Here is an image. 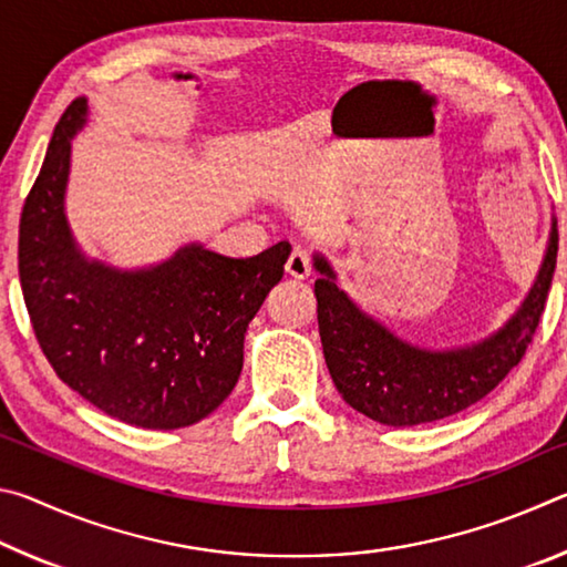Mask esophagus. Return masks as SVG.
<instances>
[{"label":"esophagus","instance_id":"1","mask_svg":"<svg viewBox=\"0 0 567 567\" xmlns=\"http://www.w3.org/2000/svg\"><path fill=\"white\" fill-rule=\"evenodd\" d=\"M310 270H312V265H310V255L305 252V249H292V255L287 257V265H285V272L290 275V277H295V280H305V277H310Z\"/></svg>","mask_w":567,"mask_h":567}]
</instances>
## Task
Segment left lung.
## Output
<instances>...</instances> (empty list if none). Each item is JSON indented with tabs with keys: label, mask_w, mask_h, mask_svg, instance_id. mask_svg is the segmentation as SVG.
<instances>
[{
	"label": "left lung",
	"mask_w": 567,
	"mask_h": 567,
	"mask_svg": "<svg viewBox=\"0 0 567 567\" xmlns=\"http://www.w3.org/2000/svg\"><path fill=\"white\" fill-rule=\"evenodd\" d=\"M555 260L558 219L553 217L540 270L511 320L480 342L430 350L398 338L360 310L340 290L328 257L315 252L320 340L334 388L352 410L390 427L425 425L475 405L523 360L548 300Z\"/></svg>",
	"instance_id": "left-lung-1"
}]
</instances>
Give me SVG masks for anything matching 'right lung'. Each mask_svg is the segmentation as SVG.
I'll return each mask as SVG.
<instances>
[{"mask_svg": "<svg viewBox=\"0 0 567 567\" xmlns=\"http://www.w3.org/2000/svg\"><path fill=\"white\" fill-rule=\"evenodd\" d=\"M87 114V97L62 114L19 223V282L34 334L60 380L110 417L147 430L195 425L237 385L247 324L282 280L292 247L237 260L189 243L134 270L92 260L64 209L72 140Z\"/></svg>", "mask_w": 567, "mask_h": 567, "instance_id": "right-lung-1", "label": "right lung"}]
</instances>
